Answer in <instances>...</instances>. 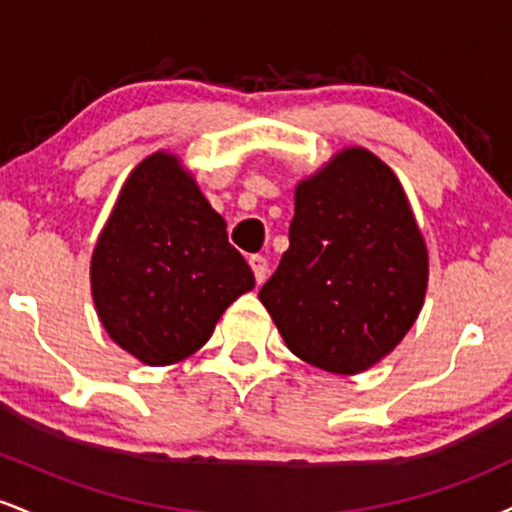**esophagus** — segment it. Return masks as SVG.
I'll return each mask as SVG.
<instances>
[{
    "mask_svg": "<svg viewBox=\"0 0 512 512\" xmlns=\"http://www.w3.org/2000/svg\"><path fill=\"white\" fill-rule=\"evenodd\" d=\"M250 267H252V274H255L257 284H262L264 279H267V272H269V262L264 255H252L250 257Z\"/></svg>",
    "mask_w": 512,
    "mask_h": 512,
    "instance_id": "34e87169",
    "label": "esophagus"
}]
</instances>
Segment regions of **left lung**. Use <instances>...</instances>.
Here are the masks:
<instances>
[{
    "label": "left lung",
    "instance_id": "left-lung-1",
    "mask_svg": "<svg viewBox=\"0 0 512 512\" xmlns=\"http://www.w3.org/2000/svg\"><path fill=\"white\" fill-rule=\"evenodd\" d=\"M426 281L424 238L395 173L346 149L296 187L289 250L260 301L298 358L354 375L402 342Z\"/></svg>",
    "mask_w": 512,
    "mask_h": 512
}]
</instances>
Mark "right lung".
<instances>
[{
	"label": "right lung",
	"mask_w": 512,
	"mask_h": 512,
	"mask_svg": "<svg viewBox=\"0 0 512 512\" xmlns=\"http://www.w3.org/2000/svg\"><path fill=\"white\" fill-rule=\"evenodd\" d=\"M255 286L178 158H144L122 187L91 260V291L105 332L146 366L182 361Z\"/></svg>",
	"instance_id": "obj_1"
}]
</instances>
